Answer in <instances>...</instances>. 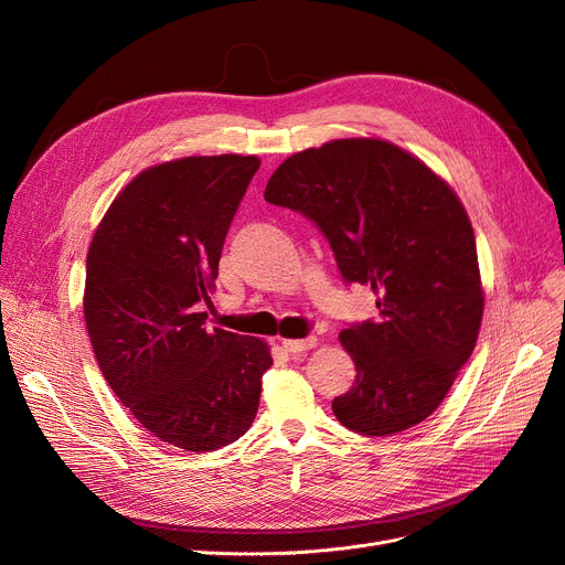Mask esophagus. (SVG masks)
Listing matches in <instances>:
<instances>
[{"label": "esophagus", "mask_w": 565, "mask_h": 565, "mask_svg": "<svg viewBox=\"0 0 565 565\" xmlns=\"http://www.w3.org/2000/svg\"><path fill=\"white\" fill-rule=\"evenodd\" d=\"M318 339L316 337H309V339H284L281 345L286 352H292V354H300V352H307L311 348H316Z\"/></svg>", "instance_id": "obj_1"}]
</instances>
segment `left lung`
<instances>
[{
    "instance_id": "left-lung-1",
    "label": "left lung",
    "mask_w": 565,
    "mask_h": 565,
    "mask_svg": "<svg viewBox=\"0 0 565 565\" xmlns=\"http://www.w3.org/2000/svg\"><path fill=\"white\" fill-rule=\"evenodd\" d=\"M263 196L313 220L343 279L377 295V320L339 334L358 377L334 417L373 437L428 419L471 358L486 305L458 194L401 146L352 137L286 158Z\"/></svg>"
}]
</instances>
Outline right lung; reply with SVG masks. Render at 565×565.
<instances>
[{
  "mask_svg": "<svg viewBox=\"0 0 565 565\" xmlns=\"http://www.w3.org/2000/svg\"><path fill=\"white\" fill-rule=\"evenodd\" d=\"M260 160L192 156L148 167L116 194L86 254L84 322L135 419L185 451L243 437L270 345L205 330L224 237Z\"/></svg>",
  "mask_w": 565,
  "mask_h": 565,
  "instance_id": "1",
  "label": "right lung"
}]
</instances>
